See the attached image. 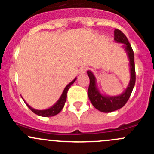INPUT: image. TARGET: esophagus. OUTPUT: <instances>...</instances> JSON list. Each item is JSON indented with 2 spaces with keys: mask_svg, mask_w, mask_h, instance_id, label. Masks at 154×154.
<instances>
[{
  "mask_svg": "<svg viewBox=\"0 0 154 154\" xmlns=\"http://www.w3.org/2000/svg\"><path fill=\"white\" fill-rule=\"evenodd\" d=\"M87 70V67H80V70H79V74H84L86 73V71Z\"/></svg>",
  "mask_w": 154,
  "mask_h": 154,
  "instance_id": "obj_1",
  "label": "esophagus"
}]
</instances>
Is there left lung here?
I'll use <instances>...</instances> for the list:
<instances>
[{"label":"left lung","mask_w":154,"mask_h":154,"mask_svg":"<svg viewBox=\"0 0 154 154\" xmlns=\"http://www.w3.org/2000/svg\"><path fill=\"white\" fill-rule=\"evenodd\" d=\"M114 40L116 43L123 44L122 48L125 51L129 61V70H130V80L127 88L123 93L117 96L105 95L100 92L97 86V78L91 70H87V74L90 78L88 97L90 102L97 109L102 112H111L122 108L128 100L135 84V67H134V55L131 44L127 37L122 32L116 29L114 31Z\"/></svg>","instance_id":"8db88e82"}]
</instances>
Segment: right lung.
Wrapping results in <instances>:
<instances>
[{"instance_id":"obj_1","label":"right lung","mask_w":154,"mask_h":154,"mask_svg":"<svg viewBox=\"0 0 154 154\" xmlns=\"http://www.w3.org/2000/svg\"><path fill=\"white\" fill-rule=\"evenodd\" d=\"M76 80H77V77H75L72 81L70 82V83L66 86L65 88H64V90H63L62 93H61V97H60V98L58 99V100H57V101L52 106H51V107L48 108V109H42V110L35 109H33L32 107H31L28 103H26L25 100H24V102H25V103L26 104V106L29 108V109L31 110L32 112H33L35 114L38 115V116H42V117H51V116H55V115L58 114V113L61 111V109H62L63 107L64 106V104H65V102H66V99H67V91H68L70 86L74 84V81H75Z\"/></svg>"}]
</instances>
